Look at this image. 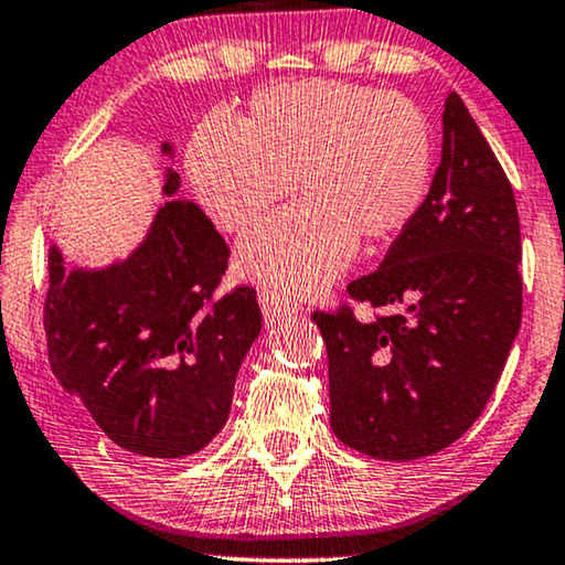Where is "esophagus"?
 <instances>
[{
  "label": "esophagus",
  "mask_w": 565,
  "mask_h": 565,
  "mask_svg": "<svg viewBox=\"0 0 565 565\" xmlns=\"http://www.w3.org/2000/svg\"><path fill=\"white\" fill-rule=\"evenodd\" d=\"M259 306L267 323L288 319L290 313L298 311V303H292L288 296H282V292L277 290H259Z\"/></svg>",
  "instance_id": "34e87169"
}]
</instances>
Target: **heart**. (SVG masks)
I'll use <instances>...</instances> for the list:
<instances>
[{"instance_id":"obj_1","label":"heart","mask_w":565,"mask_h":565,"mask_svg":"<svg viewBox=\"0 0 565 565\" xmlns=\"http://www.w3.org/2000/svg\"><path fill=\"white\" fill-rule=\"evenodd\" d=\"M184 164L200 205L228 234L252 226L292 182L303 203L252 228L238 265L275 288L316 292L360 242H393L412 226L435 177V134L404 95L308 79L257 92L238 122L205 118Z\"/></svg>"}]
</instances>
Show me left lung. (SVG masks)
I'll use <instances>...</instances> for the list:
<instances>
[{"label":"left lung","mask_w":565,"mask_h":565,"mask_svg":"<svg viewBox=\"0 0 565 565\" xmlns=\"http://www.w3.org/2000/svg\"><path fill=\"white\" fill-rule=\"evenodd\" d=\"M520 259L512 184L450 92L427 203L381 267L347 285L383 313L311 316L329 354L334 435L377 460L424 458L466 435L520 331Z\"/></svg>","instance_id":"8db88e82"}]
</instances>
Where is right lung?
<instances>
[{
    "instance_id": "1",
    "label": "right lung",
    "mask_w": 565,
    "mask_h": 565,
    "mask_svg": "<svg viewBox=\"0 0 565 565\" xmlns=\"http://www.w3.org/2000/svg\"><path fill=\"white\" fill-rule=\"evenodd\" d=\"M177 188L180 174L167 169L164 195ZM228 254L211 218L180 198L159 207L146 242L118 265L66 273L51 246V370L122 450L184 458L226 424L236 373L262 329L257 290L215 296Z\"/></svg>"
}]
</instances>
